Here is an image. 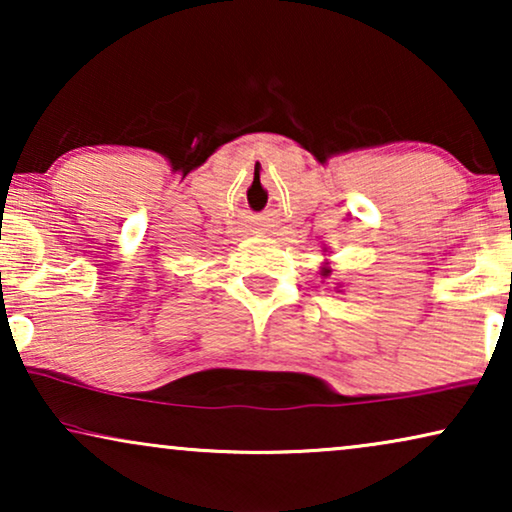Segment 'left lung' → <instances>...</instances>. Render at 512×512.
<instances>
[{
  "label": "left lung",
  "mask_w": 512,
  "mask_h": 512,
  "mask_svg": "<svg viewBox=\"0 0 512 512\" xmlns=\"http://www.w3.org/2000/svg\"><path fill=\"white\" fill-rule=\"evenodd\" d=\"M331 272H333V268H331V261H324V265H321V268H319V275L326 279V277H331ZM335 291L342 293V284L335 286Z\"/></svg>",
  "instance_id": "1"
}]
</instances>
